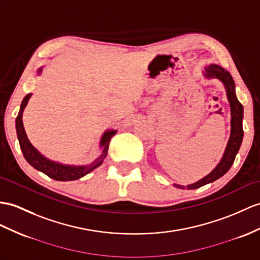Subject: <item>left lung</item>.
I'll return each instance as SVG.
<instances>
[{
	"instance_id": "1",
	"label": "left lung",
	"mask_w": 260,
	"mask_h": 260,
	"mask_svg": "<svg viewBox=\"0 0 260 260\" xmlns=\"http://www.w3.org/2000/svg\"><path fill=\"white\" fill-rule=\"evenodd\" d=\"M207 78H217L219 79L226 87V91H227V98H229V101L231 104V109H232V131H231V138L230 141L227 143V147L225 150V153L221 157L220 162L218 163V166L215 168L212 172L205 176L204 179L200 180L199 182L194 183V184L187 185L186 187L188 189H194V188H199L201 186H203L207 183H212L214 181H216L219 179L220 176H223L227 171H229L232 167V164L234 163V160H235V156L237 154V152L240 148V144H242L243 141V105L239 103L236 93H235V81H234L232 75L224 69L223 67H220L218 65H211L206 67L205 69V74H204ZM178 187L183 186L180 185H175Z\"/></svg>"
}]
</instances>
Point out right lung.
I'll use <instances>...</instances> for the list:
<instances>
[{
  "mask_svg": "<svg viewBox=\"0 0 260 260\" xmlns=\"http://www.w3.org/2000/svg\"><path fill=\"white\" fill-rule=\"evenodd\" d=\"M30 96L31 94L28 93L22 101L21 110L18 112V116L16 117V132H17V139H18V142H20V147L23 152V155L25 157V160H26L31 167L41 171L43 173H45L47 176H49V178H52L56 181H74V180H78L82 178V176H85L86 174L91 172L92 170H94L97 167H99L101 163H103L104 159L107 155V152H108L110 139L116 135L115 130L107 131L104 135L100 142V145L104 148L103 154H101L96 161H93L91 164H89V166H86V167L61 166V164L45 159L42 154H40V152L37 151L28 141L27 136L25 134L23 121H22L24 108L26 107L27 101L30 98Z\"/></svg>",
  "mask_w": 260,
  "mask_h": 260,
  "instance_id": "obj_1",
  "label": "right lung"
}]
</instances>
